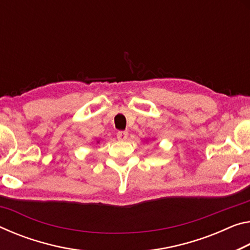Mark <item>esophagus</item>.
Here are the masks:
<instances>
[{
    "mask_svg": "<svg viewBox=\"0 0 250 250\" xmlns=\"http://www.w3.org/2000/svg\"><path fill=\"white\" fill-rule=\"evenodd\" d=\"M128 131H119L118 133H117V138H118V140H120V141H125V140H126L128 139Z\"/></svg>",
    "mask_w": 250,
    "mask_h": 250,
    "instance_id": "34e87169",
    "label": "esophagus"
}]
</instances>
